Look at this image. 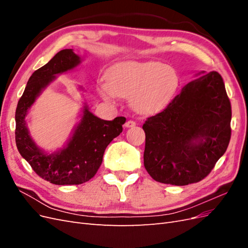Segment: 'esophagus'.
I'll return each instance as SVG.
<instances>
[{"label": "esophagus", "mask_w": 248, "mask_h": 248, "mask_svg": "<svg viewBox=\"0 0 248 248\" xmlns=\"http://www.w3.org/2000/svg\"><path fill=\"white\" fill-rule=\"evenodd\" d=\"M134 126H136V122L132 121V120H129V121H127L125 123V127H127V128H132Z\"/></svg>", "instance_id": "esophagus-1"}]
</instances>
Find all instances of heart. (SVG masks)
Returning a JSON list of instances; mask_svg holds the SVG:
<instances>
[{"label": "heart", "mask_w": 248, "mask_h": 248, "mask_svg": "<svg viewBox=\"0 0 248 248\" xmlns=\"http://www.w3.org/2000/svg\"><path fill=\"white\" fill-rule=\"evenodd\" d=\"M178 85V74L167 65L152 61H124L110 67L107 81L99 82L97 92L110 103L121 97H130L134 111L150 116L167 107Z\"/></svg>", "instance_id": "b5f03b06"}]
</instances>
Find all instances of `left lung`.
<instances>
[{"instance_id":"8db88e82","label":"left lung","mask_w":248,"mask_h":248,"mask_svg":"<svg viewBox=\"0 0 248 248\" xmlns=\"http://www.w3.org/2000/svg\"><path fill=\"white\" fill-rule=\"evenodd\" d=\"M159 114L147 119L144 166L155 181L188 185L204 179L227 151L231 102L220 74H197Z\"/></svg>"}]
</instances>
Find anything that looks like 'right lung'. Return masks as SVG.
<instances>
[{"label": "right lung", "mask_w": 248, "mask_h": 248, "mask_svg": "<svg viewBox=\"0 0 248 248\" xmlns=\"http://www.w3.org/2000/svg\"><path fill=\"white\" fill-rule=\"evenodd\" d=\"M81 60L71 48L59 51L29 78L16 111L18 152L37 175L56 185H78L92 179L101 166L107 147L122 132V125L126 122L124 117H117L111 121L96 117L85 102L79 122L63 148L48 153L34 141L26 121L29 109L58 74L77 68ZM78 89L84 90L81 87Z\"/></svg>", "instance_id": "obj_1"}]
</instances>
